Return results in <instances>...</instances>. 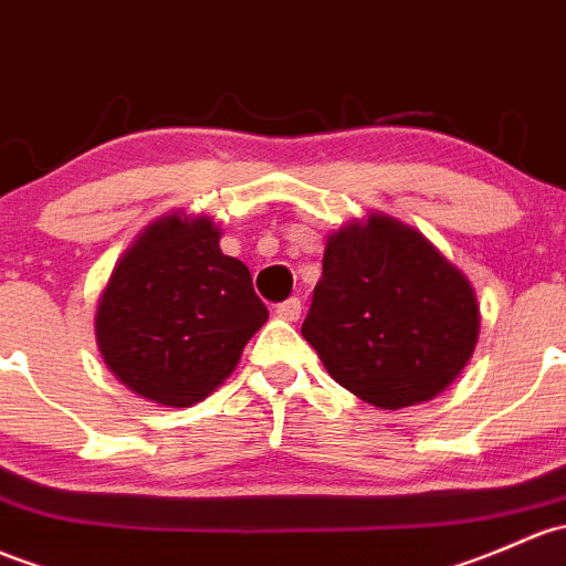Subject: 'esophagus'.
Masks as SVG:
<instances>
[{
  "label": "esophagus",
  "mask_w": 566,
  "mask_h": 566,
  "mask_svg": "<svg viewBox=\"0 0 566 566\" xmlns=\"http://www.w3.org/2000/svg\"><path fill=\"white\" fill-rule=\"evenodd\" d=\"M276 314L282 319H287V323H295V319L301 317V301L298 298H287V301L276 303Z\"/></svg>",
  "instance_id": "34e87169"
}]
</instances>
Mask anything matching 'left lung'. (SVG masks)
Returning a JSON list of instances; mask_svg holds the SVG:
<instances>
[{"instance_id": "left-lung-1", "label": "left lung", "mask_w": 566, "mask_h": 566, "mask_svg": "<svg viewBox=\"0 0 566 566\" xmlns=\"http://www.w3.org/2000/svg\"><path fill=\"white\" fill-rule=\"evenodd\" d=\"M478 331L469 279L418 230L374 213L328 238L301 328L342 388L382 409L448 388L472 358Z\"/></svg>"}]
</instances>
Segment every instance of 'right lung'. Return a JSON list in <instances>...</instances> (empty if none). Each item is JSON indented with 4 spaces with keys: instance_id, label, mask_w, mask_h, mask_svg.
Returning <instances> with one entry per match:
<instances>
[{
    "instance_id": "obj_1",
    "label": "right lung",
    "mask_w": 566,
    "mask_h": 566,
    "mask_svg": "<svg viewBox=\"0 0 566 566\" xmlns=\"http://www.w3.org/2000/svg\"><path fill=\"white\" fill-rule=\"evenodd\" d=\"M268 319L211 219L165 217L124 252L97 306V344L129 390L189 407L222 385Z\"/></svg>"
}]
</instances>
